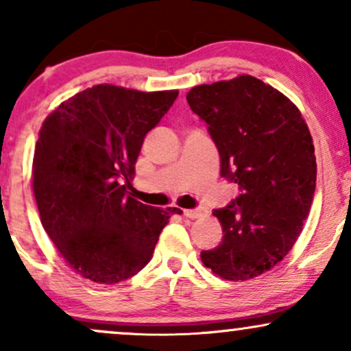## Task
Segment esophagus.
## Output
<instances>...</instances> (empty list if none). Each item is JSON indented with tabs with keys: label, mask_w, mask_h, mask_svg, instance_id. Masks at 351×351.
Here are the masks:
<instances>
[{
	"label": "esophagus",
	"mask_w": 351,
	"mask_h": 351,
	"mask_svg": "<svg viewBox=\"0 0 351 351\" xmlns=\"http://www.w3.org/2000/svg\"><path fill=\"white\" fill-rule=\"evenodd\" d=\"M184 216L188 219H197L202 216V210L201 209H186L184 210Z\"/></svg>",
	"instance_id": "obj_1"
}]
</instances>
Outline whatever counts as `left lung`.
I'll list each match as a JSON object with an SVG mask.
<instances>
[{
  "mask_svg": "<svg viewBox=\"0 0 351 351\" xmlns=\"http://www.w3.org/2000/svg\"><path fill=\"white\" fill-rule=\"evenodd\" d=\"M186 99L216 143L221 176L239 186L213 210L222 242L201 260L223 280H250L288 255L309 216L317 176L311 132L285 95L250 75L194 86Z\"/></svg>",
  "mask_w": 351,
  "mask_h": 351,
  "instance_id": "left-lung-1",
  "label": "left lung"
}]
</instances>
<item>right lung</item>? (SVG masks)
Listing matches in <instances>:
<instances>
[{
  "label": "right lung",
  "mask_w": 351,
  "mask_h": 351,
  "mask_svg": "<svg viewBox=\"0 0 351 351\" xmlns=\"http://www.w3.org/2000/svg\"><path fill=\"white\" fill-rule=\"evenodd\" d=\"M178 91L142 93L96 84L42 124L32 163L40 221L66 263L86 280L116 285L154 255L171 214L129 196L145 135Z\"/></svg>",
  "instance_id": "obj_1"
}]
</instances>
